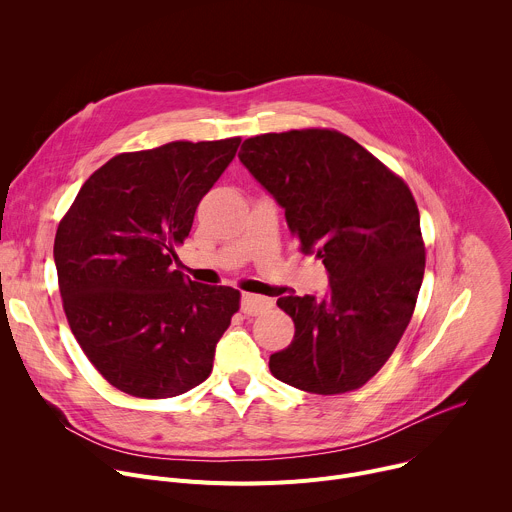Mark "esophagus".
<instances>
[{"instance_id": "34e87169", "label": "esophagus", "mask_w": 512, "mask_h": 512, "mask_svg": "<svg viewBox=\"0 0 512 512\" xmlns=\"http://www.w3.org/2000/svg\"><path fill=\"white\" fill-rule=\"evenodd\" d=\"M273 306V300L265 298V296H257V294H243L241 296V312L245 316H257L263 314L265 310H269Z\"/></svg>"}]
</instances>
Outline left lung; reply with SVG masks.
<instances>
[{
    "mask_svg": "<svg viewBox=\"0 0 512 512\" xmlns=\"http://www.w3.org/2000/svg\"><path fill=\"white\" fill-rule=\"evenodd\" d=\"M239 160L285 210L300 251L322 259L330 281L322 300H277L296 334L269 356L273 377L316 395L362 387L399 344L423 281L411 190L360 143L330 129L249 137Z\"/></svg>",
    "mask_w": 512,
    "mask_h": 512,
    "instance_id": "1",
    "label": "left lung"
}]
</instances>
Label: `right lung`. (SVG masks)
I'll return each mask as SVG.
<instances>
[{"label":"right lung","instance_id":"add662e5","mask_svg":"<svg viewBox=\"0 0 512 512\" xmlns=\"http://www.w3.org/2000/svg\"><path fill=\"white\" fill-rule=\"evenodd\" d=\"M239 143L172 141L119 154L83 184L58 225L54 265L70 330L127 395L176 397L212 371L241 294L174 269V247Z\"/></svg>","mask_w":512,"mask_h":512}]
</instances>
